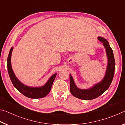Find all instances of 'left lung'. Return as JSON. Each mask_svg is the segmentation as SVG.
Listing matches in <instances>:
<instances>
[{
	"instance_id": "8db88e82",
	"label": "left lung",
	"mask_w": 125,
	"mask_h": 125,
	"mask_svg": "<svg viewBox=\"0 0 125 125\" xmlns=\"http://www.w3.org/2000/svg\"><path fill=\"white\" fill-rule=\"evenodd\" d=\"M98 40L102 42L105 47L108 58V65H107L106 73L102 81L100 83L95 85L89 89L82 90L77 88L72 77L71 74L69 75L70 91L71 94L76 98L82 100H92L98 98L103 94L109 88L113 81L114 73H115V61L113 50L110 47L109 42L106 41V40L101 37H98Z\"/></svg>"
}]
</instances>
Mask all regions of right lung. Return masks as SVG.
<instances>
[{
    "instance_id": "add662e5",
    "label": "right lung",
    "mask_w": 125,
    "mask_h": 125,
    "mask_svg": "<svg viewBox=\"0 0 125 125\" xmlns=\"http://www.w3.org/2000/svg\"><path fill=\"white\" fill-rule=\"evenodd\" d=\"M13 47H12L10 50L9 55L7 60L8 71L9 77L13 85L19 92L25 96L31 99H39L46 96L50 93L51 89L52 84L56 78L57 73L53 75L48 80L47 83L45 85L40 88H31L24 85L17 79L13 71L12 70L11 65V56L12 53Z\"/></svg>"
}]
</instances>
